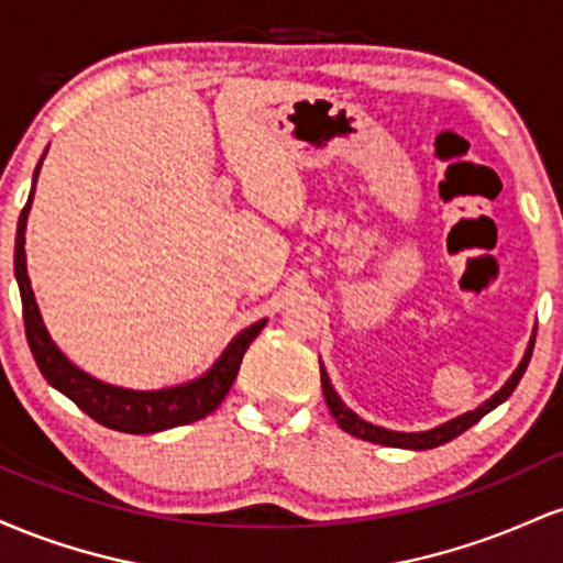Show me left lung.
Listing matches in <instances>:
<instances>
[{
  "label": "left lung",
  "mask_w": 563,
  "mask_h": 563,
  "mask_svg": "<svg viewBox=\"0 0 563 563\" xmlns=\"http://www.w3.org/2000/svg\"><path fill=\"white\" fill-rule=\"evenodd\" d=\"M532 349H534V335L532 341H529V349L525 354V360H521L519 367H516V373L506 380V386H503L500 391L495 394L493 399H487L482 407H476L474 412H466V416L455 418V421L439 426V429H431V431H423V434H399V431H386V429H378V426L373 423H365L363 418L354 416L349 407L341 402L339 394L333 391L331 380H328V373L322 371L320 365V380H322V394H325V402L331 407V416L335 418V423L341 426V429L346 431V434L357 437V439H367V442H376V444H386V448H410V450H431V448H439V444L450 442V439L461 437L463 431L471 429L474 423H479L484 416H487L493 407H497L500 402H506V399L514 394L516 386H519L521 376H525L527 365H529V357H532Z\"/></svg>",
  "instance_id": "1"
}]
</instances>
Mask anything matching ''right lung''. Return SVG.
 I'll list each match as a JSON object with an SVG mask.
<instances>
[{
  "label": "right lung",
  "mask_w": 563,
  "mask_h": 563,
  "mask_svg": "<svg viewBox=\"0 0 563 563\" xmlns=\"http://www.w3.org/2000/svg\"><path fill=\"white\" fill-rule=\"evenodd\" d=\"M42 166V161H38ZM38 166L34 172V183ZM31 200H34V190H31L29 203L23 206L21 219H18V235H15V280L21 288V301H23V325H25V339H29L31 354H34L38 371L47 378V384H53L57 391H63L70 402H76L87 412L89 418L97 423L108 426L113 431H124V434H153V431L174 429V426H185L192 421H200L209 412H214L222 399L228 397L232 380H235L238 371H241L245 349L251 346V341L260 335L264 322H254L251 328H245L241 335H235V341L224 349L222 357L217 360V365L211 367L206 376L185 386H174V389H161V391H132V389H119V386L102 384L87 373L79 371L76 365H70L66 354L60 352L49 339L47 328H44L42 314L34 301V290H31L29 273H25V219H29Z\"/></svg>",
  "instance_id": "obj_1"
}]
</instances>
